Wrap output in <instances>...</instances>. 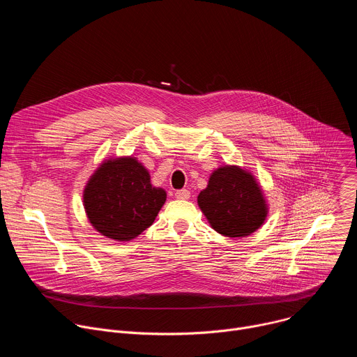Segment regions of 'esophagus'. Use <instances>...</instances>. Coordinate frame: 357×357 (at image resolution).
Segmentation results:
<instances>
[{"instance_id": "1", "label": "esophagus", "mask_w": 357, "mask_h": 357, "mask_svg": "<svg viewBox=\"0 0 357 357\" xmlns=\"http://www.w3.org/2000/svg\"><path fill=\"white\" fill-rule=\"evenodd\" d=\"M176 199H182V200H186L190 197V192L188 189H181V190H176L175 193Z\"/></svg>"}]
</instances>
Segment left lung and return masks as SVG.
Wrapping results in <instances>:
<instances>
[{
    "label": "left lung",
    "instance_id": "8db88e82",
    "mask_svg": "<svg viewBox=\"0 0 357 357\" xmlns=\"http://www.w3.org/2000/svg\"><path fill=\"white\" fill-rule=\"evenodd\" d=\"M197 205L219 234L237 238L257 231L268 215V203L261 185L248 169L222 165L200 190Z\"/></svg>",
    "mask_w": 357,
    "mask_h": 357
}]
</instances>
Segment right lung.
I'll use <instances>...</instances> for the list:
<instances>
[{"mask_svg":"<svg viewBox=\"0 0 357 357\" xmlns=\"http://www.w3.org/2000/svg\"><path fill=\"white\" fill-rule=\"evenodd\" d=\"M167 192L151 183L148 169L132 155L101 162L83 189L86 216L101 236L130 241L154 223Z\"/></svg>","mask_w":357,"mask_h":357,"instance_id":"obj_1","label":"right lung"}]
</instances>
